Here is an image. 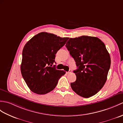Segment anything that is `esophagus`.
<instances>
[{"label":"esophagus","mask_w":123,"mask_h":123,"mask_svg":"<svg viewBox=\"0 0 123 123\" xmlns=\"http://www.w3.org/2000/svg\"><path fill=\"white\" fill-rule=\"evenodd\" d=\"M71 72H72V71H71V70H70L68 71V72H67V74H69V73H71Z\"/></svg>","instance_id":"obj_1"}]
</instances>
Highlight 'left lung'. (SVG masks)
Segmentation results:
<instances>
[{
	"label": "left lung",
	"instance_id": "obj_1",
	"mask_svg": "<svg viewBox=\"0 0 123 123\" xmlns=\"http://www.w3.org/2000/svg\"><path fill=\"white\" fill-rule=\"evenodd\" d=\"M65 47L78 67L73 71L76 79L71 83L72 89L84 98L95 95L106 82L111 66L105 44L97 37L82 36L70 38Z\"/></svg>",
	"mask_w": 123,
	"mask_h": 123
}]
</instances>
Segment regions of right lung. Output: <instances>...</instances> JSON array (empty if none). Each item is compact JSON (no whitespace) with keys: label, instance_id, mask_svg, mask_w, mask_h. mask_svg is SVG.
I'll use <instances>...</instances> for the list:
<instances>
[{"label":"right lung","instance_id":"right-lung-1","mask_svg":"<svg viewBox=\"0 0 123 123\" xmlns=\"http://www.w3.org/2000/svg\"><path fill=\"white\" fill-rule=\"evenodd\" d=\"M68 38L40 32L27 42L22 51L21 72L28 87L37 94H45L55 89L64 70L51 67L55 54Z\"/></svg>","mask_w":123,"mask_h":123}]
</instances>
